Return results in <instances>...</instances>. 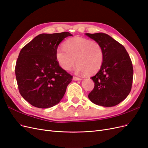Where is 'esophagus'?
Masks as SVG:
<instances>
[{
  "label": "esophagus",
  "instance_id": "esophagus-1",
  "mask_svg": "<svg viewBox=\"0 0 148 148\" xmlns=\"http://www.w3.org/2000/svg\"><path fill=\"white\" fill-rule=\"evenodd\" d=\"M82 78H78V77H73V80H74V81H79V80H82Z\"/></svg>",
  "mask_w": 148,
  "mask_h": 148
}]
</instances>
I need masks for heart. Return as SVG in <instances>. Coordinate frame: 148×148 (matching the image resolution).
Returning <instances> with one entry per match:
<instances>
[{"instance_id": "heart-1", "label": "heart", "mask_w": 148, "mask_h": 148, "mask_svg": "<svg viewBox=\"0 0 148 148\" xmlns=\"http://www.w3.org/2000/svg\"><path fill=\"white\" fill-rule=\"evenodd\" d=\"M64 48L59 47L56 52L57 62L61 68L69 71L75 63V72L92 75L102 66L104 53L99 43L82 37L70 38L64 42Z\"/></svg>"}]
</instances>
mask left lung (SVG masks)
I'll return each mask as SVG.
<instances>
[{
  "instance_id": "left-lung-1",
  "label": "left lung",
  "mask_w": 148,
  "mask_h": 148,
  "mask_svg": "<svg viewBox=\"0 0 148 148\" xmlns=\"http://www.w3.org/2000/svg\"><path fill=\"white\" fill-rule=\"evenodd\" d=\"M101 46L104 59L99 71L91 78L95 88L88 97L103 107L119 104L130 92L133 77L132 61L123 46L103 33H86Z\"/></svg>"
}]
</instances>
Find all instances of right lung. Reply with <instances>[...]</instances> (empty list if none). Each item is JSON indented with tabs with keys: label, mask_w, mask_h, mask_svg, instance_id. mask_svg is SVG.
Masks as SVG:
<instances>
[{
	"label": "right lung",
	"mask_w": 148,
	"mask_h": 148,
	"mask_svg": "<svg viewBox=\"0 0 148 148\" xmlns=\"http://www.w3.org/2000/svg\"><path fill=\"white\" fill-rule=\"evenodd\" d=\"M72 34L69 32L40 34L22 48L15 66L20 95L32 106L46 109L63 98L72 76L57 62L59 44Z\"/></svg>",
	"instance_id": "1"
}]
</instances>
